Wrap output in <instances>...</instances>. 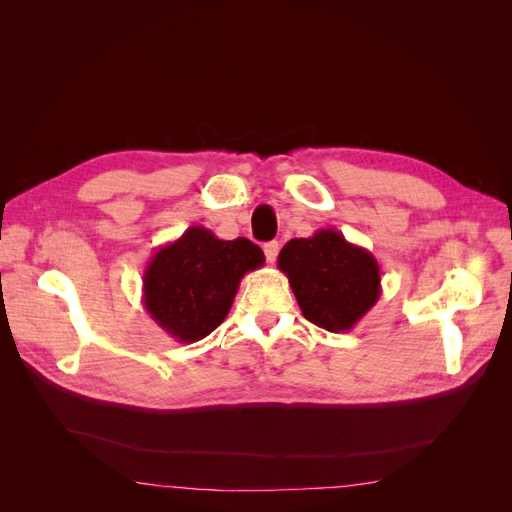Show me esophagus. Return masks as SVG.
Masks as SVG:
<instances>
[{"instance_id":"esophagus-1","label":"esophagus","mask_w":512,"mask_h":512,"mask_svg":"<svg viewBox=\"0 0 512 512\" xmlns=\"http://www.w3.org/2000/svg\"><path fill=\"white\" fill-rule=\"evenodd\" d=\"M277 254H280V243H277V241H269V243H265V256H267V260H269V262H275Z\"/></svg>"}]
</instances>
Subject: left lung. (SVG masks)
I'll list each match as a JSON object with an SVG mask.
<instances>
[{
    "instance_id": "1",
    "label": "left lung",
    "mask_w": 512,
    "mask_h": 512,
    "mask_svg": "<svg viewBox=\"0 0 512 512\" xmlns=\"http://www.w3.org/2000/svg\"><path fill=\"white\" fill-rule=\"evenodd\" d=\"M277 267L288 277L303 316L331 333L354 329L382 294L374 254L346 241L335 228L290 239L277 256Z\"/></svg>"
}]
</instances>
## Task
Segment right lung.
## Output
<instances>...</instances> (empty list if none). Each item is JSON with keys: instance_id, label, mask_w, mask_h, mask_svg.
<instances>
[{"instance_id": "1", "label": "right lung", "mask_w": 512, "mask_h": 512, "mask_svg": "<svg viewBox=\"0 0 512 512\" xmlns=\"http://www.w3.org/2000/svg\"><path fill=\"white\" fill-rule=\"evenodd\" d=\"M265 265L250 239L224 241L190 226L158 247L143 273V305L158 327L181 344H194L224 322L245 273Z\"/></svg>"}]
</instances>
